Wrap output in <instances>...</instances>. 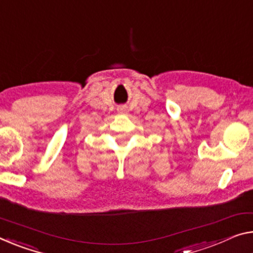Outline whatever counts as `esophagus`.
<instances>
[{
    "instance_id": "obj_1",
    "label": "esophagus",
    "mask_w": 253,
    "mask_h": 253,
    "mask_svg": "<svg viewBox=\"0 0 253 253\" xmlns=\"http://www.w3.org/2000/svg\"><path fill=\"white\" fill-rule=\"evenodd\" d=\"M118 111L120 112V114H126V112H127V107H125V106L119 107L118 108Z\"/></svg>"
}]
</instances>
